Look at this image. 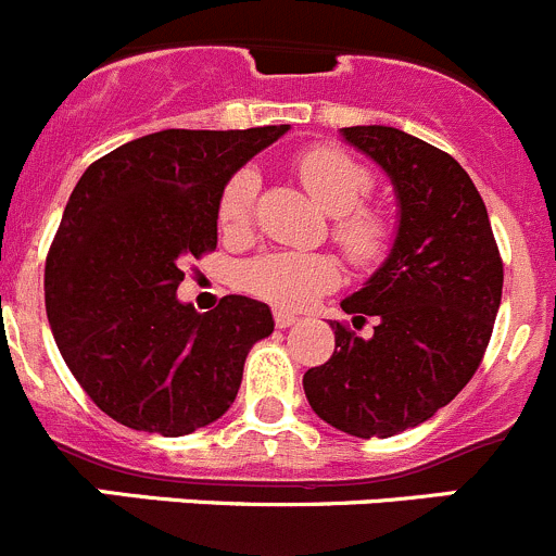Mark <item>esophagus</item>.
I'll return each instance as SVG.
<instances>
[{
    "label": "esophagus",
    "instance_id": "1",
    "mask_svg": "<svg viewBox=\"0 0 556 556\" xmlns=\"http://www.w3.org/2000/svg\"><path fill=\"white\" fill-rule=\"evenodd\" d=\"M273 318H276L278 329H286V327H291V324H296L294 313H286V311H276L273 313Z\"/></svg>",
    "mask_w": 556,
    "mask_h": 556
}]
</instances>
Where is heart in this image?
Masks as SVG:
<instances>
[{"mask_svg": "<svg viewBox=\"0 0 556 556\" xmlns=\"http://www.w3.org/2000/svg\"><path fill=\"white\" fill-rule=\"evenodd\" d=\"M294 173L307 194L334 216L332 240L356 267H376L392 251V222L365 205L376 189L370 167L334 146H313L294 159ZM262 180L254 167H240L218 197V227L227 238H245L254 227ZM340 283L334 260L324 254L267 251L243 267V286L278 307H305Z\"/></svg>", "mask_w": 556, "mask_h": 556, "instance_id": "1", "label": "heart"}]
</instances>
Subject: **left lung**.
<instances>
[{
  "label": "left lung",
  "instance_id": "8db88e82",
  "mask_svg": "<svg viewBox=\"0 0 556 556\" xmlns=\"http://www.w3.org/2000/svg\"><path fill=\"white\" fill-rule=\"evenodd\" d=\"M381 164L400 200L389 260L340 302L334 351L302 378L311 408L334 430L392 438L432 419L478 370L503 296V260L486 205L457 159L394 126H345Z\"/></svg>",
  "mask_w": 556,
  "mask_h": 556
}]
</instances>
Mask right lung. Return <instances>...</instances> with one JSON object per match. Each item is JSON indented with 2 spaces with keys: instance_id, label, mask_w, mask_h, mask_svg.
Listing matches in <instances>:
<instances>
[{
  "instance_id": "right-lung-1",
  "label": "right lung",
  "mask_w": 556,
  "mask_h": 556,
  "mask_svg": "<svg viewBox=\"0 0 556 556\" xmlns=\"http://www.w3.org/2000/svg\"><path fill=\"white\" fill-rule=\"evenodd\" d=\"M289 124L164 129L91 164L46 260L53 340L84 392L118 425L189 435L227 414L273 313L222 296L197 313L175 296L186 260L216 249L218 197Z\"/></svg>"
}]
</instances>
